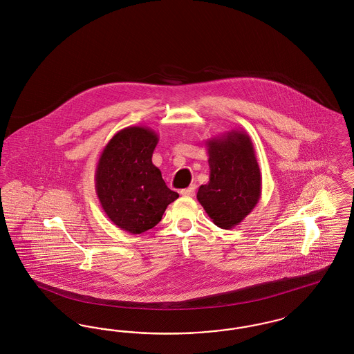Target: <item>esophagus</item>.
<instances>
[{"label":"esophagus","instance_id":"esophagus-1","mask_svg":"<svg viewBox=\"0 0 354 354\" xmlns=\"http://www.w3.org/2000/svg\"><path fill=\"white\" fill-rule=\"evenodd\" d=\"M195 188H196L195 185H189L188 188H185V189L180 191V195L182 196H194L195 195Z\"/></svg>","mask_w":354,"mask_h":354}]
</instances>
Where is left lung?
I'll use <instances>...</instances> for the list:
<instances>
[{"label":"left lung","instance_id":"1","mask_svg":"<svg viewBox=\"0 0 354 354\" xmlns=\"http://www.w3.org/2000/svg\"><path fill=\"white\" fill-rule=\"evenodd\" d=\"M209 180L199 187L198 201L212 221L224 230L234 228L261 196V174L251 136L231 130L207 139Z\"/></svg>","mask_w":354,"mask_h":354}]
</instances>
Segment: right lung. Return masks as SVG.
I'll use <instances>...</instances> for the list:
<instances>
[{
	"label": "right lung",
	"mask_w": 354,
	"mask_h": 354,
	"mask_svg": "<svg viewBox=\"0 0 354 354\" xmlns=\"http://www.w3.org/2000/svg\"><path fill=\"white\" fill-rule=\"evenodd\" d=\"M158 142L159 136L149 127H126L104 146L95 169V189L104 214L129 234L153 228L169 203L179 198L152 165Z\"/></svg>",
	"instance_id": "right-lung-1"
}]
</instances>
